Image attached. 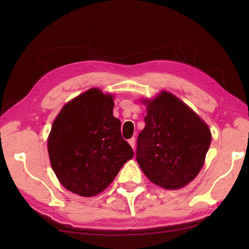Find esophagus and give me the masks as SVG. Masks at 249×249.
Returning <instances> with one entry per match:
<instances>
[{"label": "esophagus", "instance_id": "34e87169", "mask_svg": "<svg viewBox=\"0 0 249 249\" xmlns=\"http://www.w3.org/2000/svg\"><path fill=\"white\" fill-rule=\"evenodd\" d=\"M129 143H130V145L134 148L135 147V137H132L131 139H129Z\"/></svg>", "mask_w": 249, "mask_h": 249}]
</instances>
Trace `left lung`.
Here are the masks:
<instances>
[{
  "instance_id": "8db88e82",
  "label": "left lung",
  "mask_w": 249,
  "mask_h": 249,
  "mask_svg": "<svg viewBox=\"0 0 249 249\" xmlns=\"http://www.w3.org/2000/svg\"><path fill=\"white\" fill-rule=\"evenodd\" d=\"M146 105L136 160L150 182L175 190L198 175L211 144L208 124L177 96L162 91Z\"/></svg>"
}]
</instances>
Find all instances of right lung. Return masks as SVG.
<instances>
[{
	"instance_id": "obj_1",
	"label": "right lung",
	"mask_w": 249,
	"mask_h": 249,
	"mask_svg": "<svg viewBox=\"0 0 249 249\" xmlns=\"http://www.w3.org/2000/svg\"><path fill=\"white\" fill-rule=\"evenodd\" d=\"M113 107L111 94L91 88L67 103L53 123L48 138L51 165L72 193L84 197L101 193L134 157Z\"/></svg>"
}]
</instances>
